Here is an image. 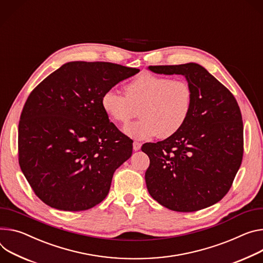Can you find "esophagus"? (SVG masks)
<instances>
[{
	"mask_svg": "<svg viewBox=\"0 0 263 263\" xmlns=\"http://www.w3.org/2000/svg\"><path fill=\"white\" fill-rule=\"evenodd\" d=\"M140 148H141L140 142H138V141H134L133 142V150L134 151H138Z\"/></svg>",
	"mask_w": 263,
	"mask_h": 263,
	"instance_id": "obj_1",
	"label": "esophagus"
}]
</instances>
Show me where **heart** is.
<instances>
[{"mask_svg": "<svg viewBox=\"0 0 263 263\" xmlns=\"http://www.w3.org/2000/svg\"><path fill=\"white\" fill-rule=\"evenodd\" d=\"M125 93L108 90L101 103L111 121L121 125L127 124L138 109L140 118L124 129L135 139L174 135L185 124L193 107V90L187 82L151 72L132 79L125 86Z\"/></svg>", "mask_w": 263, "mask_h": 263, "instance_id": "b5f03b06", "label": "heart"}]
</instances>
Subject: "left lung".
<instances>
[{
	"label": "left lung",
	"instance_id": "1",
	"mask_svg": "<svg viewBox=\"0 0 263 263\" xmlns=\"http://www.w3.org/2000/svg\"><path fill=\"white\" fill-rule=\"evenodd\" d=\"M159 74H181L193 90L182 128L141 147L150 158L145 179L150 195L176 212H195L221 200L243 156V123L231 91L195 63L149 66Z\"/></svg>",
	"mask_w": 263,
	"mask_h": 263
}]
</instances>
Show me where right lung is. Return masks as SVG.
I'll list each match as a JSON object with an SVG mask.
<instances>
[{
    "label": "right lung",
    "mask_w": 263,
    "mask_h": 263,
    "mask_svg": "<svg viewBox=\"0 0 263 263\" xmlns=\"http://www.w3.org/2000/svg\"><path fill=\"white\" fill-rule=\"evenodd\" d=\"M138 72L107 62H69L29 94L18 123V163L44 203L77 212L106 198L133 140L109 121L102 97Z\"/></svg>",
    "instance_id": "obj_1"
}]
</instances>
